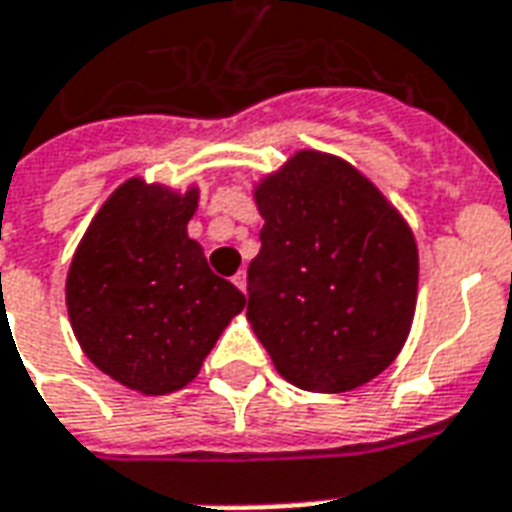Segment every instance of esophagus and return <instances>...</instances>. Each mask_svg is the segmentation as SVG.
I'll use <instances>...</instances> for the list:
<instances>
[{
    "label": "esophagus",
    "mask_w": 512,
    "mask_h": 512,
    "mask_svg": "<svg viewBox=\"0 0 512 512\" xmlns=\"http://www.w3.org/2000/svg\"><path fill=\"white\" fill-rule=\"evenodd\" d=\"M233 285H236L241 293H246V274H244V271H238V274L233 276Z\"/></svg>",
    "instance_id": "esophagus-1"
}]
</instances>
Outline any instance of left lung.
<instances>
[{"label": "left lung", "instance_id": "obj_1", "mask_svg": "<svg viewBox=\"0 0 512 512\" xmlns=\"http://www.w3.org/2000/svg\"><path fill=\"white\" fill-rule=\"evenodd\" d=\"M266 225L249 263L246 320L290 385L347 393L401 352L418 304V244L372 179L298 149L257 181Z\"/></svg>", "mask_w": 512, "mask_h": 512}]
</instances>
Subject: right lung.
Wrapping results in <instances>:
<instances>
[{
	"label": "right lung",
	"instance_id": "right-lung-1",
	"mask_svg": "<svg viewBox=\"0 0 512 512\" xmlns=\"http://www.w3.org/2000/svg\"><path fill=\"white\" fill-rule=\"evenodd\" d=\"M200 187L184 192L132 176L94 214L64 282L83 355L143 396L195 380L246 298L189 238Z\"/></svg>",
	"mask_w": 512,
	"mask_h": 512
}]
</instances>
